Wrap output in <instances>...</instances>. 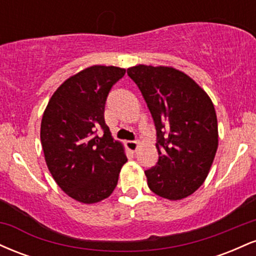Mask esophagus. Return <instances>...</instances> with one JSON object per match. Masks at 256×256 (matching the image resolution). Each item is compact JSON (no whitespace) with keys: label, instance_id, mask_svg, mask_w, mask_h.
<instances>
[{"label":"esophagus","instance_id":"esophagus-1","mask_svg":"<svg viewBox=\"0 0 256 256\" xmlns=\"http://www.w3.org/2000/svg\"><path fill=\"white\" fill-rule=\"evenodd\" d=\"M125 146H126V148L128 149V150L134 152L137 150V148H138V142H136V140H126Z\"/></svg>","mask_w":256,"mask_h":256}]
</instances>
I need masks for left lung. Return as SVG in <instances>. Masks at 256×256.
Segmentation results:
<instances>
[{
    "label": "left lung",
    "instance_id": "left-lung-1",
    "mask_svg": "<svg viewBox=\"0 0 256 256\" xmlns=\"http://www.w3.org/2000/svg\"><path fill=\"white\" fill-rule=\"evenodd\" d=\"M128 74L142 92L156 130L158 160L146 171L149 189L167 200L192 195L204 184L218 149L210 96L172 67L138 64Z\"/></svg>",
    "mask_w": 256,
    "mask_h": 256
}]
</instances>
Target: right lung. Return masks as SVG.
I'll return each instance as SVG.
<instances>
[{
	"mask_svg": "<svg viewBox=\"0 0 256 256\" xmlns=\"http://www.w3.org/2000/svg\"><path fill=\"white\" fill-rule=\"evenodd\" d=\"M125 72L114 66L85 68L58 86L44 110L40 142L46 166L58 186L82 204L107 198L128 161L104 122L108 94Z\"/></svg>",
	"mask_w": 256,
	"mask_h": 256,
	"instance_id": "1",
	"label": "right lung"
}]
</instances>
